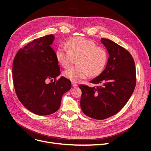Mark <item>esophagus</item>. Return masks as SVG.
Returning a JSON list of instances; mask_svg holds the SVG:
<instances>
[{
	"label": "esophagus",
	"instance_id": "1",
	"mask_svg": "<svg viewBox=\"0 0 151 151\" xmlns=\"http://www.w3.org/2000/svg\"><path fill=\"white\" fill-rule=\"evenodd\" d=\"M77 84H76V83H74V82H72V86L73 87V88H75V87H77Z\"/></svg>",
	"mask_w": 151,
	"mask_h": 151
}]
</instances>
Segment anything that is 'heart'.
Segmentation results:
<instances>
[{
    "label": "heart",
    "mask_w": 151,
    "mask_h": 151,
    "mask_svg": "<svg viewBox=\"0 0 151 151\" xmlns=\"http://www.w3.org/2000/svg\"><path fill=\"white\" fill-rule=\"evenodd\" d=\"M66 48H58L55 52L57 60L64 68L69 67L74 58H77L76 67L63 72V76L74 83L87 78L90 74H101L108 61V53L103 48L97 47L94 41L83 37L68 40Z\"/></svg>",
    "instance_id": "obj_1"
}]
</instances>
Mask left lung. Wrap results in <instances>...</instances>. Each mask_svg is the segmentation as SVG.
I'll return each instance as SVG.
<instances>
[{"label": "left lung", "instance_id": "left-lung-1", "mask_svg": "<svg viewBox=\"0 0 151 151\" xmlns=\"http://www.w3.org/2000/svg\"><path fill=\"white\" fill-rule=\"evenodd\" d=\"M109 57L101 74L90 81L97 86L80 85L81 108L91 118L103 120L119 112L129 101L136 84L135 62L127 50L113 41L101 38Z\"/></svg>", "mask_w": 151, "mask_h": 151}]
</instances>
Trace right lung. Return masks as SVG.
Segmentation results:
<instances>
[{
    "mask_svg": "<svg viewBox=\"0 0 151 151\" xmlns=\"http://www.w3.org/2000/svg\"><path fill=\"white\" fill-rule=\"evenodd\" d=\"M55 36L34 40L17 52L13 62L12 79L17 96L27 109L38 115L56 112L63 94L71 88V82L60 74L53 48ZM51 80L48 84L47 82Z\"/></svg>",
    "mask_w": 151,
    "mask_h": 151,
    "instance_id": "add662e5",
    "label": "right lung"
}]
</instances>
